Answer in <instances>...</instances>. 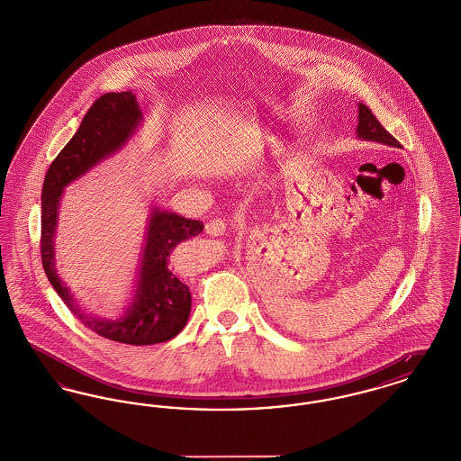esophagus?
Instances as JSON below:
<instances>
[{
  "mask_svg": "<svg viewBox=\"0 0 461 461\" xmlns=\"http://www.w3.org/2000/svg\"><path fill=\"white\" fill-rule=\"evenodd\" d=\"M226 230H228L226 220H211L205 224V233L211 237H221L226 233Z\"/></svg>",
  "mask_w": 461,
  "mask_h": 461,
  "instance_id": "1",
  "label": "esophagus"
}]
</instances>
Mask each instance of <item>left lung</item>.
<instances>
[{"label":"left lung","instance_id":"left-lung-1","mask_svg":"<svg viewBox=\"0 0 461 461\" xmlns=\"http://www.w3.org/2000/svg\"><path fill=\"white\" fill-rule=\"evenodd\" d=\"M357 136L361 140H368V141H376L382 145H389V147H395L399 149L401 143L395 140L391 132L387 131L378 119L372 113V110L368 109L366 105L359 104L357 105Z\"/></svg>","mask_w":461,"mask_h":461}]
</instances>
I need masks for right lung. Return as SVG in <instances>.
Segmentation results:
<instances>
[{"instance_id": "add662e5", "label": "right lung", "mask_w": 461, "mask_h": 461, "mask_svg": "<svg viewBox=\"0 0 461 461\" xmlns=\"http://www.w3.org/2000/svg\"><path fill=\"white\" fill-rule=\"evenodd\" d=\"M141 122V110L131 91L105 93L89 107L77 132L55 157L44 176L41 194V261L50 284L66 306L95 333L121 344L150 346L171 340L188 321L190 288L169 266V256L179 241L197 237L203 222L154 207L140 263L131 306L117 320L85 314L68 286L55 269L53 239L59 203L68 183L88 173L105 157L121 150Z\"/></svg>"}]
</instances>
